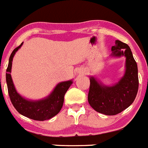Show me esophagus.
<instances>
[{"label": "esophagus", "mask_w": 148, "mask_h": 148, "mask_svg": "<svg viewBox=\"0 0 148 148\" xmlns=\"http://www.w3.org/2000/svg\"><path fill=\"white\" fill-rule=\"evenodd\" d=\"M77 73H78L79 75H83V74H84V72H83L82 69H79V70L77 71Z\"/></svg>", "instance_id": "34e87169"}]
</instances>
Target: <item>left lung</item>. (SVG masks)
<instances>
[{"label": "left lung", "mask_w": 148, "mask_h": 148, "mask_svg": "<svg viewBox=\"0 0 148 148\" xmlns=\"http://www.w3.org/2000/svg\"><path fill=\"white\" fill-rule=\"evenodd\" d=\"M111 51V57H125L124 75L113 85H103L91 75L88 95L91 107L107 116L116 115L128 108L135 101L138 90V66L129 45L116 40Z\"/></svg>", "instance_id": "8db88e82"}]
</instances>
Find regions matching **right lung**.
<instances>
[{"instance_id": "right-lung-1", "label": "right lung", "mask_w": 148, "mask_h": 148, "mask_svg": "<svg viewBox=\"0 0 148 148\" xmlns=\"http://www.w3.org/2000/svg\"><path fill=\"white\" fill-rule=\"evenodd\" d=\"M23 44V42L13 50L9 59L6 73V81L10 98L13 107L21 115L34 120H47L57 115L60 111L64 101V95L73 84V80L71 79L58 83L49 95L41 100L34 101L23 97L16 91L10 74L13 57Z\"/></svg>"}]
</instances>
